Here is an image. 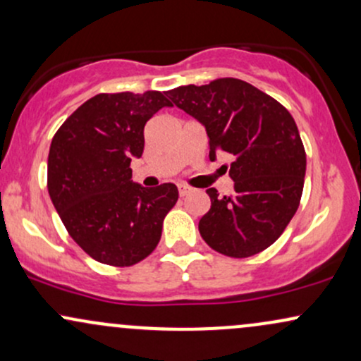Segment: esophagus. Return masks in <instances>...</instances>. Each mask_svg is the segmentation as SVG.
I'll return each instance as SVG.
<instances>
[{
  "instance_id": "esophagus-1",
  "label": "esophagus",
  "mask_w": 361,
  "mask_h": 361,
  "mask_svg": "<svg viewBox=\"0 0 361 361\" xmlns=\"http://www.w3.org/2000/svg\"><path fill=\"white\" fill-rule=\"evenodd\" d=\"M178 192H180L181 197H185V195H188L190 192H192V188H190L188 185H185V183H180V185H178Z\"/></svg>"
}]
</instances>
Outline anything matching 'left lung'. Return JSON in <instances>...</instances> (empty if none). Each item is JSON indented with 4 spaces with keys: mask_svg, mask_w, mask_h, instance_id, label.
Returning <instances> with one entry per match:
<instances>
[{
    "mask_svg": "<svg viewBox=\"0 0 361 361\" xmlns=\"http://www.w3.org/2000/svg\"><path fill=\"white\" fill-rule=\"evenodd\" d=\"M168 93L205 127L210 159L221 151L233 156V195L207 190L212 205L198 222L204 241L231 258L267 250L295 215L304 190L305 149L295 120L270 94L235 78Z\"/></svg>",
    "mask_w": 361,
    "mask_h": 361,
    "instance_id": "left-lung-1",
    "label": "left lung"
}]
</instances>
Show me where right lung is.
I'll return each instance as SVG.
<instances>
[{"mask_svg":"<svg viewBox=\"0 0 361 361\" xmlns=\"http://www.w3.org/2000/svg\"><path fill=\"white\" fill-rule=\"evenodd\" d=\"M171 106L161 91L100 93L69 115L54 135L47 188L68 233L86 255L132 267L156 250L178 188H144L130 161L144 151V126Z\"/></svg>","mask_w":361,"mask_h":361,"instance_id":"obj_1","label":"right lung"}]
</instances>
